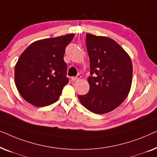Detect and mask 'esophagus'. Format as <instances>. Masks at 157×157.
<instances>
[{"instance_id":"34e87169","label":"esophagus","mask_w":157,"mask_h":157,"mask_svg":"<svg viewBox=\"0 0 157 157\" xmlns=\"http://www.w3.org/2000/svg\"><path fill=\"white\" fill-rule=\"evenodd\" d=\"M80 78H81V76H80V75H77L76 76H74V77H72V78H71V81H75L78 80V79H79Z\"/></svg>"}]
</instances>
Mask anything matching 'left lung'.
Here are the masks:
<instances>
[{
  "label": "left lung",
  "instance_id": "8db88e82",
  "mask_svg": "<svg viewBox=\"0 0 157 157\" xmlns=\"http://www.w3.org/2000/svg\"><path fill=\"white\" fill-rule=\"evenodd\" d=\"M87 51L91 76L89 91L79 95L81 104L91 112L103 114L117 108L127 97L132 83V60L114 40L87 33ZM93 74H96L92 77Z\"/></svg>",
  "mask_w": 157,
  "mask_h": 157
}]
</instances>
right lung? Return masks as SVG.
<instances>
[{"mask_svg": "<svg viewBox=\"0 0 157 157\" xmlns=\"http://www.w3.org/2000/svg\"><path fill=\"white\" fill-rule=\"evenodd\" d=\"M74 34L32 43L15 66V83L21 96L36 106H46L59 99L68 83L65 49Z\"/></svg>", "mask_w": 157, "mask_h": 157, "instance_id": "add662e5", "label": "right lung"}]
</instances>
